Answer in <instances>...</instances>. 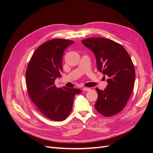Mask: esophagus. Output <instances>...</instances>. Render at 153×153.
<instances>
[{
	"instance_id": "34e87169",
	"label": "esophagus",
	"mask_w": 153,
	"mask_h": 153,
	"mask_svg": "<svg viewBox=\"0 0 153 153\" xmlns=\"http://www.w3.org/2000/svg\"><path fill=\"white\" fill-rule=\"evenodd\" d=\"M82 90L83 91H90L91 90V88H83Z\"/></svg>"
}]
</instances>
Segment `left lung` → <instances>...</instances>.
<instances>
[{"label": "left lung", "instance_id": "obj_1", "mask_svg": "<svg viewBox=\"0 0 153 153\" xmlns=\"http://www.w3.org/2000/svg\"><path fill=\"white\" fill-rule=\"evenodd\" d=\"M82 43L94 53L98 70L109 77L104 90L96 88L95 108L105 117L114 116L124 108L133 91L136 74L131 59L121 45L111 39L91 37Z\"/></svg>", "mask_w": 153, "mask_h": 153}]
</instances>
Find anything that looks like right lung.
Returning <instances> with one entry per match:
<instances>
[{"mask_svg": "<svg viewBox=\"0 0 153 153\" xmlns=\"http://www.w3.org/2000/svg\"><path fill=\"white\" fill-rule=\"evenodd\" d=\"M74 41L54 39L40 45L27 68L26 85L30 99L46 117L60 122L71 113L79 89L57 88L55 79L61 77L63 51Z\"/></svg>", "mask_w": 153, "mask_h": 153, "instance_id": "add662e5", "label": "right lung"}]
</instances>
